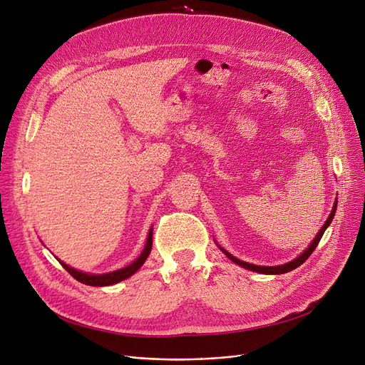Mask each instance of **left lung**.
<instances>
[{
  "mask_svg": "<svg viewBox=\"0 0 365 365\" xmlns=\"http://www.w3.org/2000/svg\"><path fill=\"white\" fill-rule=\"evenodd\" d=\"M336 208H337V201L334 202V205H333V210H331V213H330V216H329V219H327V222H325L324 225H322V227L319 229V232H318V235L314 238V241L309 244V247L306 248V250L300 255V256H297L294 260H292V262H289V263H284V264H279V266H257V264H252V263H247V262H242V260H240V259H237V257H234L231 253H227L226 250H223V248L219 245V248L220 250L231 259L234 263H237V264H240V266H242V267H245V269H248V271H253V272H259V274H266V275H277V274H285V272H290V271H293V269H296V267H299L306 259H308L312 253H314V250L317 248V245H318V242L321 241V238H322V235H324V232H325V229H327L329 226H330V223L333 222V217H334V215H336Z\"/></svg>",
  "mask_w": 365,
  "mask_h": 365,
  "instance_id": "1",
  "label": "left lung"
}]
</instances>
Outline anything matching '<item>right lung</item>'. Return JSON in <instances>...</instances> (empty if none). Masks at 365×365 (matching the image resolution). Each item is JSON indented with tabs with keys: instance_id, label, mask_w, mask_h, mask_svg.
<instances>
[{
	"instance_id": "1",
	"label": "right lung",
	"mask_w": 365,
	"mask_h": 365,
	"mask_svg": "<svg viewBox=\"0 0 365 365\" xmlns=\"http://www.w3.org/2000/svg\"><path fill=\"white\" fill-rule=\"evenodd\" d=\"M150 248H152V227L150 231L148 234V240H146V245L143 248V252L140 253V256L134 260L133 263H130L128 266L123 267V269H118V271H113V272H109V274H99V275H94V274H86V272H81V271H76L73 269V267L68 266L66 263H63L62 260H59V263L65 267V269L76 279L80 281L86 285H93V287H105V285H112V284H117L123 279H127L128 277H131L133 274H136L139 271V267L145 263V260L148 259L149 253H150Z\"/></svg>"
}]
</instances>
